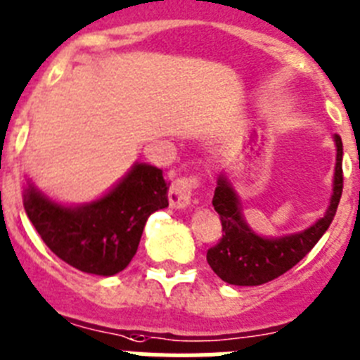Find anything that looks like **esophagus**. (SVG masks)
Wrapping results in <instances>:
<instances>
[{
  "label": "esophagus",
  "mask_w": 360,
  "mask_h": 360,
  "mask_svg": "<svg viewBox=\"0 0 360 360\" xmlns=\"http://www.w3.org/2000/svg\"><path fill=\"white\" fill-rule=\"evenodd\" d=\"M200 178L198 176H180L171 184V189L167 198H169L171 209H186L191 205V198H193V191L200 187Z\"/></svg>",
  "instance_id": "34e87169"
}]
</instances>
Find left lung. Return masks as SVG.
<instances>
[{
	"label": "left lung",
	"mask_w": 360,
	"mask_h": 360,
	"mask_svg": "<svg viewBox=\"0 0 360 360\" xmlns=\"http://www.w3.org/2000/svg\"><path fill=\"white\" fill-rule=\"evenodd\" d=\"M334 187L325 216L302 232L280 237H264L250 229L243 216L239 194L221 173L214 191L212 205L221 217L223 237L207 252V262L223 282L232 285H260L278 278L296 266L321 239L338 210L342 193V141L334 135Z\"/></svg>",
	"instance_id": "1"
}]
</instances>
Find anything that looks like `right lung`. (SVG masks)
Segmentation results:
<instances>
[{
    "mask_svg": "<svg viewBox=\"0 0 360 360\" xmlns=\"http://www.w3.org/2000/svg\"><path fill=\"white\" fill-rule=\"evenodd\" d=\"M167 189L169 184L158 167L135 162L94 202L64 205L28 180L22 205L41 239L58 259L84 273L112 276L134 259L148 217L169 205Z\"/></svg>",
    "mask_w": 360,
    "mask_h": 360,
    "instance_id": "1",
    "label": "right lung"
}]
</instances>
